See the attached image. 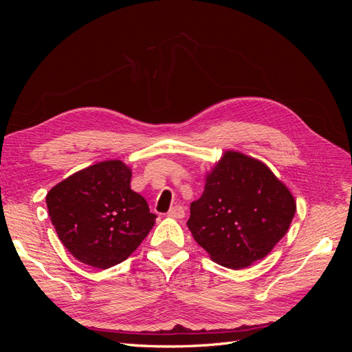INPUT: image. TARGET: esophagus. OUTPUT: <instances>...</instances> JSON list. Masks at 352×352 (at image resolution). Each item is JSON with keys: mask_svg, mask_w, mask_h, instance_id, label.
<instances>
[{"mask_svg": "<svg viewBox=\"0 0 352 352\" xmlns=\"http://www.w3.org/2000/svg\"><path fill=\"white\" fill-rule=\"evenodd\" d=\"M168 217H173V219H184L185 217V210L182 206H175L168 210L167 212Z\"/></svg>", "mask_w": 352, "mask_h": 352, "instance_id": "1", "label": "esophagus"}]
</instances>
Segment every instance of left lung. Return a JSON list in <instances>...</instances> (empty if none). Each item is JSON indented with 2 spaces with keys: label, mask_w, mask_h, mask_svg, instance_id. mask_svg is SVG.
<instances>
[{
  "label": "left lung",
  "mask_w": 352,
  "mask_h": 352,
  "mask_svg": "<svg viewBox=\"0 0 352 352\" xmlns=\"http://www.w3.org/2000/svg\"><path fill=\"white\" fill-rule=\"evenodd\" d=\"M295 199L272 170L228 151L190 204L188 228L211 260L241 269L263 260L289 229Z\"/></svg>",
  "instance_id": "left-lung-1"
}]
</instances>
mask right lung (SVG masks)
I'll list each match as a JSON object with an SVG mask.
<instances>
[{"instance_id": "add662e5", "label": "right lung", "mask_w": 352, "mask_h": 352, "mask_svg": "<svg viewBox=\"0 0 352 352\" xmlns=\"http://www.w3.org/2000/svg\"><path fill=\"white\" fill-rule=\"evenodd\" d=\"M132 172L119 160L69 176L47 194L51 223L74 258L97 269L124 261L155 223L146 201L131 189Z\"/></svg>"}]
</instances>
